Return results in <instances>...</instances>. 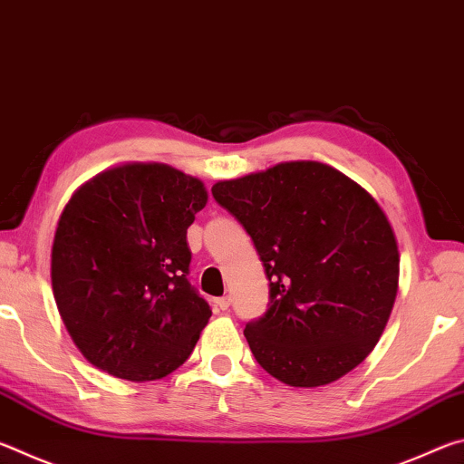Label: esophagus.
I'll return each instance as SVG.
<instances>
[{"label": "esophagus", "mask_w": 464, "mask_h": 464, "mask_svg": "<svg viewBox=\"0 0 464 464\" xmlns=\"http://www.w3.org/2000/svg\"><path fill=\"white\" fill-rule=\"evenodd\" d=\"M217 307L221 309V311H227L231 307V296H221V298H217Z\"/></svg>", "instance_id": "1"}]
</instances>
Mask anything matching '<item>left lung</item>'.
<instances>
[{"mask_svg":"<svg viewBox=\"0 0 464 464\" xmlns=\"http://www.w3.org/2000/svg\"><path fill=\"white\" fill-rule=\"evenodd\" d=\"M213 198L268 278V309L243 329L257 364L290 387H321L362 362L399 282L395 235L372 196L324 163L293 161L218 182Z\"/></svg>","mask_w":464,"mask_h":464,"instance_id":"left-lung-1","label":"left lung"}]
</instances>
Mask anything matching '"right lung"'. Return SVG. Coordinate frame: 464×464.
Returning a JSON list of instances; mask_svg holds the SVG:
<instances>
[{
	"mask_svg": "<svg viewBox=\"0 0 464 464\" xmlns=\"http://www.w3.org/2000/svg\"><path fill=\"white\" fill-rule=\"evenodd\" d=\"M204 204L200 179L160 163L108 169L67 202L53 241V293L93 366L155 381L192 354L213 315L188 280L186 231Z\"/></svg>",
	"mask_w": 464,
	"mask_h": 464,
	"instance_id": "obj_1",
	"label": "right lung"
}]
</instances>
